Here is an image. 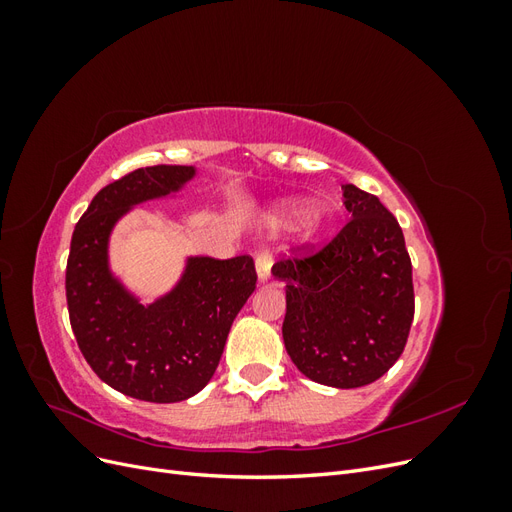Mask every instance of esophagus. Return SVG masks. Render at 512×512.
I'll return each instance as SVG.
<instances>
[{
	"label": "esophagus",
	"instance_id": "obj_1",
	"mask_svg": "<svg viewBox=\"0 0 512 512\" xmlns=\"http://www.w3.org/2000/svg\"><path fill=\"white\" fill-rule=\"evenodd\" d=\"M271 267H273V256L271 252H260L256 256V273H258V282L265 284L271 277Z\"/></svg>",
	"mask_w": 512,
	"mask_h": 512
}]
</instances>
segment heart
<instances>
[{"label":"heart","mask_w":512,"mask_h":512,"mask_svg":"<svg viewBox=\"0 0 512 512\" xmlns=\"http://www.w3.org/2000/svg\"><path fill=\"white\" fill-rule=\"evenodd\" d=\"M297 211H299L297 200H292V198L282 200V203L275 205L273 211L269 213V218H267L269 228L284 226ZM320 228H322V213L318 209H305L299 218V235L303 239H312L318 235Z\"/></svg>","instance_id":"heart-1"}]
</instances>
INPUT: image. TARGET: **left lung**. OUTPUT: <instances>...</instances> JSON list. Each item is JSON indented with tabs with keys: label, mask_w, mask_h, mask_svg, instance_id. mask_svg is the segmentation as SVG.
I'll return each mask as SVG.
<instances>
[{
	"label": "left lung",
	"mask_w": 512,
	"mask_h": 512,
	"mask_svg": "<svg viewBox=\"0 0 512 512\" xmlns=\"http://www.w3.org/2000/svg\"><path fill=\"white\" fill-rule=\"evenodd\" d=\"M352 220L312 256L273 265L286 282V352L303 376L335 389L376 382L404 352L414 318L412 262L378 196L342 185Z\"/></svg>",
	"instance_id": "1"
}]
</instances>
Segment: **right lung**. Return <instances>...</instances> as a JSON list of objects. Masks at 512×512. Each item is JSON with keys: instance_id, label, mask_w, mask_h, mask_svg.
<instances>
[{"instance_id": "1", "label": "right lung", "mask_w": 512, "mask_h": 512, "mask_svg": "<svg viewBox=\"0 0 512 512\" xmlns=\"http://www.w3.org/2000/svg\"><path fill=\"white\" fill-rule=\"evenodd\" d=\"M194 177V166L132 170L94 196L70 243L66 299L76 344L102 382L153 404H175L205 389L232 320L256 290L250 256H188L179 282L149 305L111 271L115 224L136 205L181 192Z\"/></svg>"}]
</instances>
